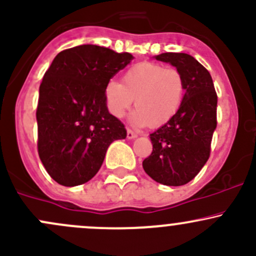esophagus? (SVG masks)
I'll return each instance as SVG.
<instances>
[{
	"mask_svg": "<svg viewBox=\"0 0 256 256\" xmlns=\"http://www.w3.org/2000/svg\"><path fill=\"white\" fill-rule=\"evenodd\" d=\"M137 135H136V132H134L132 130H131V128H128V140H132V138H135Z\"/></svg>",
	"mask_w": 256,
	"mask_h": 256,
	"instance_id": "1",
	"label": "esophagus"
}]
</instances>
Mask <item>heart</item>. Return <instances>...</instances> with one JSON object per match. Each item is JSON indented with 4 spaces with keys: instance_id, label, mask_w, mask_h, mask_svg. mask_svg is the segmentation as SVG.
I'll return each instance as SVG.
<instances>
[{
    "instance_id": "b5f03b06",
    "label": "heart",
    "mask_w": 256,
    "mask_h": 256,
    "mask_svg": "<svg viewBox=\"0 0 256 256\" xmlns=\"http://www.w3.org/2000/svg\"><path fill=\"white\" fill-rule=\"evenodd\" d=\"M185 96V80L176 67L144 61L132 64L122 74L121 83L112 80L104 88L108 110L122 118L132 106V121L138 126L156 128L168 122L180 109Z\"/></svg>"
}]
</instances>
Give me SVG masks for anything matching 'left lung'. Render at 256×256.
I'll use <instances>...</instances> for the list:
<instances>
[{
  "label": "left lung",
  "mask_w": 256,
  "mask_h": 256,
  "mask_svg": "<svg viewBox=\"0 0 256 256\" xmlns=\"http://www.w3.org/2000/svg\"><path fill=\"white\" fill-rule=\"evenodd\" d=\"M156 58L182 72L185 96L174 118L150 135L153 150L142 166L157 182L180 186L198 176L210 157L217 126V93L210 72L192 55L164 52Z\"/></svg>",
  "instance_id": "8db88e82"
}]
</instances>
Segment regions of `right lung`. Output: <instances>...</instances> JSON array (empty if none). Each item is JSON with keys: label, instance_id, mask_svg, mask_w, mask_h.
Listing matches in <instances>:
<instances>
[{"label": "right lung", "instance_id": "obj_1", "mask_svg": "<svg viewBox=\"0 0 256 256\" xmlns=\"http://www.w3.org/2000/svg\"><path fill=\"white\" fill-rule=\"evenodd\" d=\"M98 45H80L56 55L39 88L38 153L49 176L64 186L87 182L98 173L108 147L126 137L108 112L104 88L132 60Z\"/></svg>", "mask_w": 256, "mask_h": 256}]
</instances>
